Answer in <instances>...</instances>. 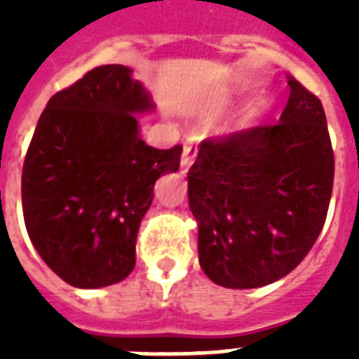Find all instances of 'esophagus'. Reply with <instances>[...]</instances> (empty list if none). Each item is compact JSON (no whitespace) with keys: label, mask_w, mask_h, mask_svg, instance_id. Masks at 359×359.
Instances as JSON below:
<instances>
[{"label":"esophagus","mask_w":359,"mask_h":359,"mask_svg":"<svg viewBox=\"0 0 359 359\" xmlns=\"http://www.w3.org/2000/svg\"><path fill=\"white\" fill-rule=\"evenodd\" d=\"M194 157H196V148L192 144H184V149H182V159H180V172L182 175H187L188 169H190V165L194 163Z\"/></svg>","instance_id":"34e87169"}]
</instances>
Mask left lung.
I'll return each instance as SVG.
<instances>
[{
  "instance_id": "1",
  "label": "left lung",
  "mask_w": 359,
  "mask_h": 359,
  "mask_svg": "<svg viewBox=\"0 0 359 359\" xmlns=\"http://www.w3.org/2000/svg\"><path fill=\"white\" fill-rule=\"evenodd\" d=\"M275 125L208 138L188 171L203 273L225 288L286 277L323 229L334 156L321 102L288 76Z\"/></svg>"
}]
</instances>
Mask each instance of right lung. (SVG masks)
<instances>
[{"label":"right lung","mask_w":359,"mask_h":359,"mask_svg":"<svg viewBox=\"0 0 359 359\" xmlns=\"http://www.w3.org/2000/svg\"><path fill=\"white\" fill-rule=\"evenodd\" d=\"M156 103L133 69L102 65L46 105L22 165L30 242L57 277L102 288L130 275L136 236L159 177L177 172L182 146L140 138L136 115Z\"/></svg>","instance_id":"1"}]
</instances>
